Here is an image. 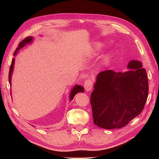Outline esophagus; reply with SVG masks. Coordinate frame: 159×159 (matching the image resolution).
<instances>
[{"mask_svg":"<svg viewBox=\"0 0 159 159\" xmlns=\"http://www.w3.org/2000/svg\"><path fill=\"white\" fill-rule=\"evenodd\" d=\"M93 80L90 79H87L85 82H84V88L86 89V91H89L90 90H91V89H92L93 88Z\"/></svg>","mask_w":159,"mask_h":159,"instance_id":"1","label":"esophagus"}]
</instances>
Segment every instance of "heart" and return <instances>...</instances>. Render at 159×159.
Returning <instances> with one entry per match:
<instances>
[{
  "instance_id": "1",
  "label": "heart",
  "mask_w": 159,
  "mask_h": 159,
  "mask_svg": "<svg viewBox=\"0 0 159 159\" xmlns=\"http://www.w3.org/2000/svg\"><path fill=\"white\" fill-rule=\"evenodd\" d=\"M104 46V44H102L101 43H95L93 46L94 52L95 53L100 52L103 49ZM110 58H111V55L110 53L106 54L103 58V64H107L108 62H110Z\"/></svg>"
}]
</instances>
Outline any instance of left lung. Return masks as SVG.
<instances>
[{
    "instance_id": "1",
    "label": "left lung",
    "mask_w": 159,
    "mask_h": 159,
    "mask_svg": "<svg viewBox=\"0 0 159 159\" xmlns=\"http://www.w3.org/2000/svg\"><path fill=\"white\" fill-rule=\"evenodd\" d=\"M125 73L100 72L90 97L93 122L107 129H119L143 110L148 95L146 70L139 61H131Z\"/></svg>"
}]
</instances>
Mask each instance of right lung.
I'll return each instance as SVG.
<instances>
[{
    "mask_svg": "<svg viewBox=\"0 0 159 159\" xmlns=\"http://www.w3.org/2000/svg\"><path fill=\"white\" fill-rule=\"evenodd\" d=\"M33 40V37H26V39H25L24 40H23L22 41H21L20 43H19V46L18 48H16V49L15 51V53H14V55H15L16 54V53H17V51L19 49H21L22 48H23L25 45H26V44H28L30 43H31V42ZM14 62H15V58H13L12 59V61H11V66H10V72H9V82H10V84L11 85V74H12V72H13V66H14ZM79 92H84V88L80 86H75L73 89H72V91H71V93H70V101H72L73 98H74L75 95H76L77 93H79Z\"/></svg>",
    "mask_w": 159,
    "mask_h": 159,
    "instance_id": "obj_1",
    "label": "right lung"
}]
</instances>
